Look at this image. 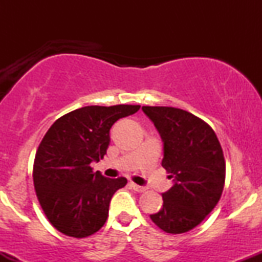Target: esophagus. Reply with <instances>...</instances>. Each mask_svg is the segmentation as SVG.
<instances>
[{"label":"esophagus","instance_id":"1","mask_svg":"<svg viewBox=\"0 0 262 262\" xmlns=\"http://www.w3.org/2000/svg\"><path fill=\"white\" fill-rule=\"evenodd\" d=\"M130 186H132V187H133L134 191H137V192H144V191H146V187H144V186L137 185V183H134V182H130Z\"/></svg>","mask_w":262,"mask_h":262}]
</instances>
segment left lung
<instances>
[{
  "mask_svg": "<svg viewBox=\"0 0 262 262\" xmlns=\"http://www.w3.org/2000/svg\"><path fill=\"white\" fill-rule=\"evenodd\" d=\"M164 144L162 167L173 185L151 221L170 234L193 229L217 206L225 181L223 150L214 130L192 113L173 107H141Z\"/></svg>",
  "mask_w": 262,
  "mask_h": 262,
  "instance_id": "1",
  "label": "left lung"
}]
</instances>
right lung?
<instances>
[{"mask_svg":"<svg viewBox=\"0 0 262 262\" xmlns=\"http://www.w3.org/2000/svg\"><path fill=\"white\" fill-rule=\"evenodd\" d=\"M140 106H87L54 122L37 150L33 181L48 221L68 236L86 237L106 223L110 202L127 179L93 172L106 155L112 125Z\"/></svg>","mask_w":262,"mask_h":262,"instance_id":"obj_1","label":"right lung"}]
</instances>
